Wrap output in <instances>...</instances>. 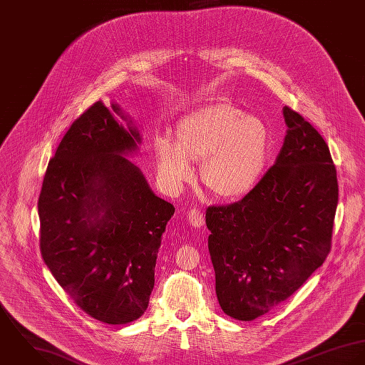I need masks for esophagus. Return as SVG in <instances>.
Returning a JSON list of instances; mask_svg holds the SVG:
<instances>
[{
	"label": "esophagus",
	"instance_id": "1",
	"mask_svg": "<svg viewBox=\"0 0 365 365\" xmlns=\"http://www.w3.org/2000/svg\"><path fill=\"white\" fill-rule=\"evenodd\" d=\"M187 218H189V222L193 227L199 228V227L204 225V215H202V212L199 208H190L189 212H187Z\"/></svg>",
	"mask_w": 365,
	"mask_h": 365
}]
</instances>
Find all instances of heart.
<instances>
[{
    "label": "heart",
    "mask_w": 365,
    "mask_h": 365,
    "mask_svg": "<svg viewBox=\"0 0 365 365\" xmlns=\"http://www.w3.org/2000/svg\"><path fill=\"white\" fill-rule=\"evenodd\" d=\"M272 147L267 124L245 115L225 101L207 103L183 116L175 127V141L157 137L158 169L172 185L190 179V163H200V180L215 199L246 195L263 175Z\"/></svg>",
    "instance_id": "heart-1"
}]
</instances>
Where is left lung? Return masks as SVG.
<instances>
[{"label": "left lung", "instance_id": "1", "mask_svg": "<svg viewBox=\"0 0 365 365\" xmlns=\"http://www.w3.org/2000/svg\"><path fill=\"white\" fill-rule=\"evenodd\" d=\"M283 113L288 130L274 165L242 200L205 211L217 298L238 321L279 307L331 247L339 187L329 147L298 112Z\"/></svg>", "mask_w": 365, "mask_h": 365}]
</instances>
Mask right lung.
I'll return each instance as SVG.
<instances>
[{
	"instance_id": "obj_1",
	"label": "right lung",
	"mask_w": 365,
	"mask_h": 365,
	"mask_svg": "<svg viewBox=\"0 0 365 365\" xmlns=\"http://www.w3.org/2000/svg\"><path fill=\"white\" fill-rule=\"evenodd\" d=\"M140 143L134 127L93 103L57 147L38 202L44 263L82 311L105 324H128L145 312L175 212L124 157Z\"/></svg>"
}]
</instances>
